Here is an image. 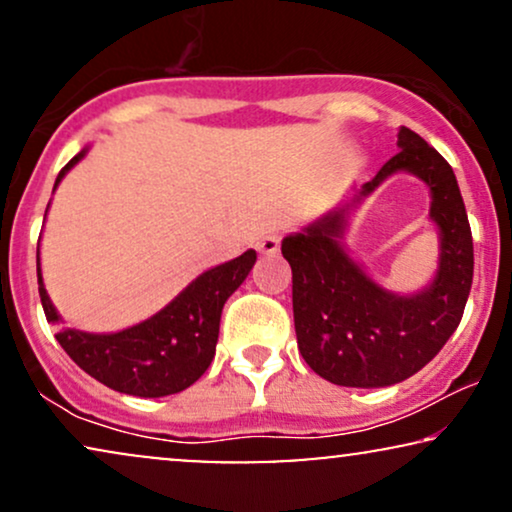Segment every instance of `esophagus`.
Masks as SVG:
<instances>
[{
	"label": "esophagus",
	"mask_w": 512,
	"mask_h": 512,
	"mask_svg": "<svg viewBox=\"0 0 512 512\" xmlns=\"http://www.w3.org/2000/svg\"><path fill=\"white\" fill-rule=\"evenodd\" d=\"M256 246H258V251H261V254L273 256V254H277V251H280V237H277V232H266V235L258 237Z\"/></svg>",
	"instance_id": "esophagus-1"
}]
</instances>
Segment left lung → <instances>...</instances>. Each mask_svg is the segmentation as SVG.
<instances>
[{"label": "left lung", "mask_w": 512, "mask_h": 512, "mask_svg": "<svg viewBox=\"0 0 512 512\" xmlns=\"http://www.w3.org/2000/svg\"><path fill=\"white\" fill-rule=\"evenodd\" d=\"M399 154L325 216L282 239L292 266L296 342L313 372L339 387L377 389L408 380L449 342L472 287V232L453 168L437 149L399 128ZM396 172L431 189V219L440 232L438 273L413 295L382 288L345 251L350 213Z\"/></svg>", "instance_id": "1"}]
</instances>
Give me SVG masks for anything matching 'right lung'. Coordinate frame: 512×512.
Here are the masks:
<instances>
[{
    "label": "right lung",
    "instance_id": "right-lung-1",
    "mask_svg": "<svg viewBox=\"0 0 512 512\" xmlns=\"http://www.w3.org/2000/svg\"><path fill=\"white\" fill-rule=\"evenodd\" d=\"M85 154L87 149H82L63 166L54 189L75 163L85 159ZM254 263L256 251L249 249L232 261L204 270L170 304L142 323L125 327L121 332H85L78 327H63L56 334V342L87 375L113 391L140 396V399L178 394L192 387L211 365L216 356L220 313L225 301L246 280ZM37 285L49 323H63L44 289L40 242H37Z\"/></svg>",
    "mask_w": 512,
    "mask_h": 512
}]
</instances>
